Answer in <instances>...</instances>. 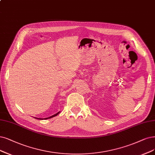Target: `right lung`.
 <instances>
[{"instance_id":"1","label":"right lung","mask_w":155,"mask_h":155,"mask_svg":"<svg viewBox=\"0 0 155 155\" xmlns=\"http://www.w3.org/2000/svg\"><path fill=\"white\" fill-rule=\"evenodd\" d=\"M59 112H57V114H54V115H53V116H50V117H47V118H43V119H42V118H36V119H50V118H51V117H55V116H57L58 115V114H59ZM36 118V117H35Z\"/></svg>"}]
</instances>
